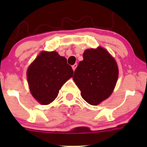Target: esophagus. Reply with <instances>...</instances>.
<instances>
[{"mask_svg": "<svg viewBox=\"0 0 147 147\" xmlns=\"http://www.w3.org/2000/svg\"><path fill=\"white\" fill-rule=\"evenodd\" d=\"M72 69H73V70H75V69H76V68H77V63H75V64H74L73 65H72Z\"/></svg>", "mask_w": 147, "mask_h": 147, "instance_id": "esophagus-1", "label": "esophagus"}]
</instances>
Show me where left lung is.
I'll list each match as a JSON object with an SVG mask.
<instances>
[{
  "label": "left lung",
  "instance_id": "obj_1",
  "mask_svg": "<svg viewBox=\"0 0 147 147\" xmlns=\"http://www.w3.org/2000/svg\"><path fill=\"white\" fill-rule=\"evenodd\" d=\"M83 58L75 70L73 79L82 98L95 106L113 91L118 78L117 65L109 52L101 47L85 50Z\"/></svg>",
  "mask_w": 147,
  "mask_h": 147
}]
</instances>
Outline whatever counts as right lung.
<instances>
[{"instance_id":"obj_1","label":"right lung","mask_w":147,"mask_h":147,"mask_svg":"<svg viewBox=\"0 0 147 147\" xmlns=\"http://www.w3.org/2000/svg\"><path fill=\"white\" fill-rule=\"evenodd\" d=\"M73 72L64 57L56 52H42L27 71L30 92L40 104H49L56 99L61 88Z\"/></svg>"}]
</instances>
